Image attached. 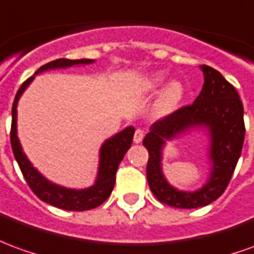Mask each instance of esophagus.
Returning a JSON list of instances; mask_svg holds the SVG:
<instances>
[{
	"label": "esophagus",
	"instance_id": "esophagus-1",
	"mask_svg": "<svg viewBox=\"0 0 254 254\" xmlns=\"http://www.w3.org/2000/svg\"><path fill=\"white\" fill-rule=\"evenodd\" d=\"M143 137H144V132H143L141 129H136L134 136H133V141H134L136 144H139V143H141Z\"/></svg>",
	"mask_w": 254,
	"mask_h": 254
}]
</instances>
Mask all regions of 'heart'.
Instances as JSON below:
<instances>
[{"label": "heart", "mask_w": 254, "mask_h": 254, "mask_svg": "<svg viewBox=\"0 0 254 254\" xmlns=\"http://www.w3.org/2000/svg\"><path fill=\"white\" fill-rule=\"evenodd\" d=\"M166 79L165 72H155L151 77H148L144 81L145 90H157ZM184 88L179 81H172L165 86V89L159 97V109L162 111H169L173 107H176L179 102L183 99Z\"/></svg>", "instance_id": "obj_1"}]
</instances>
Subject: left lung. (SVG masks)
Instances as JSON below:
<instances>
[{
    "instance_id": "1",
    "label": "left lung",
    "mask_w": 254,
    "mask_h": 254,
    "mask_svg": "<svg viewBox=\"0 0 254 254\" xmlns=\"http://www.w3.org/2000/svg\"><path fill=\"white\" fill-rule=\"evenodd\" d=\"M203 86L192 104L176 110L154 122L143 145L148 151L147 182L158 201L180 209L206 206L224 192L238 162L245 140L244 106L237 89L217 70L201 65ZM191 128L208 130L211 145V173L208 182L195 191L177 190L162 172V150L166 141Z\"/></svg>"
}]
</instances>
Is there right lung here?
I'll return each mask as SVG.
<instances>
[{"label": "right lung", "instance_id": "1", "mask_svg": "<svg viewBox=\"0 0 254 254\" xmlns=\"http://www.w3.org/2000/svg\"><path fill=\"white\" fill-rule=\"evenodd\" d=\"M95 60L92 59H58L49 62L47 64L40 67L33 77H30L27 81H24L20 89L17 90L15 96V102L12 106V127H10V144L12 151L15 155V159L19 164V168L22 170L23 176L41 201L47 202L52 206L64 209V210H72V212H82L89 210L93 207L102 205L111 194L115 184V173L118 169V165L125 157L127 151L130 148L134 134V127H127L124 130L114 134L113 137L107 139L100 147V159H99V169H97L96 182L93 186L88 189L75 190L67 189L59 184L49 182L47 177H44L38 170L35 169L23 152L22 144L17 137V102L23 95V92L27 89V86L31 82L37 74L55 70V68H67L72 65L90 64Z\"/></svg>", "mask_w": 254, "mask_h": 254}]
</instances>
